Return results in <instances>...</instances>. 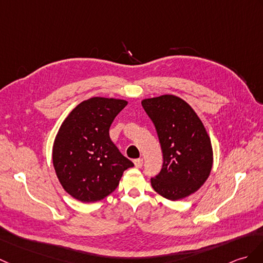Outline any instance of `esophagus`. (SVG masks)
Masks as SVG:
<instances>
[{
  "mask_svg": "<svg viewBox=\"0 0 263 263\" xmlns=\"http://www.w3.org/2000/svg\"><path fill=\"white\" fill-rule=\"evenodd\" d=\"M133 162H134V167H136V168H141L142 164H143V159H141V158H139V159H136Z\"/></svg>",
  "mask_w": 263,
  "mask_h": 263,
  "instance_id": "34e87169",
  "label": "esophagus"
}]
</instances>
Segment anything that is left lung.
<instances>
[{
    "mask_svg": "<svg viewBox=\"0 0 263 263\" xmlns=\"http://www.w3.org/2000/svg\"><path fill=\"white\" fill-rule=\"evenodd\" d=\"M141 104L156 126L163 156L152 188L169 200L191 196L204 185L213 167L212 142L203 122L176 95L144 99Z\"/></svg>",
    "mask_w": 263,
    "mask_h": 263,
    "instance_id": "left-lung-1",
    "label": "left lung"
}]
</instances>
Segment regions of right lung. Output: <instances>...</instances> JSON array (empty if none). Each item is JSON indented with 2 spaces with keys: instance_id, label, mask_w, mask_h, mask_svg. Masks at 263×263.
<instances>
[{
  "instance_id": "right-lung-1",
  "label": "right lung",
  "mask_w": 263,
  "mask_h": 263,
  "mask_svg": "<svg viewBox=\"0 0 263 263\" xmlns=\"http://www.w3.org/2000/svg\"><path fill=\"white\" fill-rule=\"evenodd\" d=\"M127 101L91 97L71 109L60 125L52 146V163L60 185L82 203H94L119 186L133 163L122 156L109 126Z\"/></svg>"
}]
</instances>
